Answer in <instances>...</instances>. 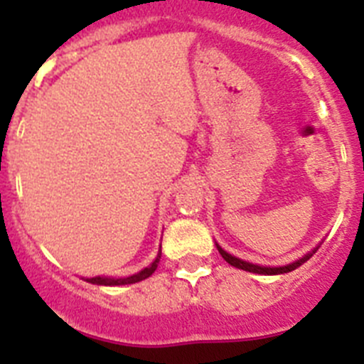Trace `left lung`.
<instances>
[{
  "label": "left lung",
  "instance_id": "obj_1",
  "mask_svg": "<svg viewBox=\"0 0 364 364\" xmlns=\"http://www.w3.org/2000/svg\"><path fill=\"white\" fill-rule=\"evenodd\" d=\"M215 246H217L218 253L222 255V259L226 260L228 264L235 266V268L239 269H244V272H252V273H259V275H281V273H288V272H294V269H297L299 266H302L304 262H306L308 259H311V255H314L317 250L321 247V242L317 244V246L314 247V250H310L308 253H304L302 257H299L297 260H294V262H290V264H282V266H262V264H253V262H247V260H242L239 259V257L231 255V253H228L224 247L220 246L218 242H215Z\"/></svg>",
  "mask_w": 364,
  "mask_h": 364
}]
</instances>
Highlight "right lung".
Here are the masks:
<instances>
[{"instance_id": "obj_1", "label": "right lung", "mask_w": 364, "mask_h": 364, "mask_svg": "<svg viewBox=\"0 0 364 364\" xmlns=\"http://www.w3.org/2000/svg\"><path fill=\"white\" fill-rule=\"evenodd\" d=\"M160 257H162V246H160L159 253L154 257V260L151 262L149 266H146L140 272L133 273V275H127V277H105V275H96V277H82L83 281L91 282V284H98V286H125V284H134V282H140L144 279L151 277L154 273V269L159 268Z\"/></svg>"}]
</instances>
